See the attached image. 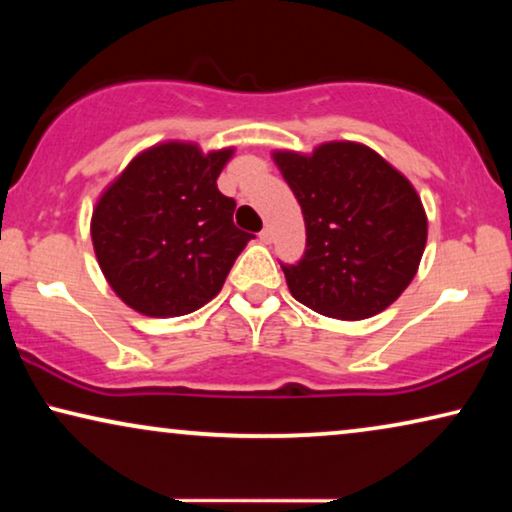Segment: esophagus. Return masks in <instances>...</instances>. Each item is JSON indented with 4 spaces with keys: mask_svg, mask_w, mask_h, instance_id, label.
<instances>
[{
    "mask_svg": "<svg viewBox=\"0 0 512 512\" xmlns=\"http://www.w3.org/2000/svg\"><path fill=\"white\" fill-rule=\"evenodd\" d=\"M258 240H261L263 244H270L272 240H275V233H272V228L270 226H265L261 233H258Z\"/></svg>",
    "mask_w": 512,
    "mask_h": 512,
    "instance_id": "34e87169",
    "label": "esophagus"
}]
</instances>
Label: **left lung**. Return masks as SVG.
<instances>
[{"mask_svg": "<svg viewBox=\"0 0 512 512\" xmlns=\"http://www.w3.org/2000/svg\"><path fill=\"white\" fill-rule=\"evenodd\" d=\"M272 158L300 202L307 233L303 258L282 263L291 296L335 319L387 310L417 275L426 247V214L410 181L354 142Z\"/></svg>", "mask_w": 512, "mask_h": 512, "instance_id": "8db88e82", "label": "left lung"}]
</instances>
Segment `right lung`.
I'll use <instances>...</instances> for the list:
<instances>
[{
    "label": "right lung",
    "mask_w": 512,
    "mask_h": 512,
    "mask_svg": "<svg viewBox=\"0 0 512 512\" xmlns=\"http://www.w3.org/2000/svg\"><path fill=\"white\" fill-rule=\"evenodd\" d=\"M233 149L202 153L165 142L132 158L93 209L97 263L116 296L146 317H181L209 303L251 233L216 179Z\"/></svg>",
    "instance_id": "right-lung-1"
}]
</instances>
